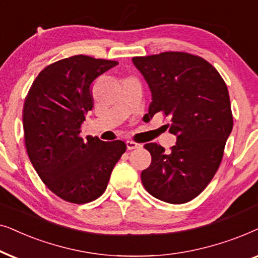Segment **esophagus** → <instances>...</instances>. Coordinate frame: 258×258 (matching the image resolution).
<instances>
[{"label": "esophagus", "instance_id": "34e87169", "mask_svg": "<svg viewBox=\"0 0 258 258\" xmlns=\"http://www.w3.org/2000/svg\"><path fill=\"white\" fill-rule=\"evenodd\" d=\"M126 146H127V150H135V149H139V147H142L140 144L132 142V140H127Z\"/></svg>", "mask_w": 258, "mask_h": 258}]
</instances>
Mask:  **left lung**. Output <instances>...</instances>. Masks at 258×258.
I'll list each match as a JSON object with an SVG mask.
<instances>
[{
	"mask_svg": "<svg viewBox=\"0 0 258 258\" xmlns=\"http://www.w3.org/2000/svg\"><path fill=\"white\" fill-rule=\"evenodd\" d=\"M132 61L152 94L147 115L170 116L169 131L177 137L170 152L146 144L152 161L142 172L143 185L166 203H187L217 172L232 131L228 87L217 70L197 55L165 51Z\"/></svg>",
	"mask_w": 258,
	"mask_h": 258,
	"instance_id": "8db88e82",
	"label": "left lung"
}]
</instances>
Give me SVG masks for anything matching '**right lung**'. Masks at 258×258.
Here are the masks:
<instances>
[{"mask_svg":"<svg viewBox=\"0 0 258 258\" xmlns=\"http://www.w3.org/2000/svg\"><path fill=\"white\" fill-rule=\"evenodd\" d=\"M116 64L87 55L56 61L40 72L26 98L27 153L41 180L66 202L85 204L100 197L126 151L121 140L80 137L85 116L93 108L92 82Z\"/></svg>","mask_w":258,"mask_h":258,"instance_id":"add662e5","label":"right lung"}]
</instances>
